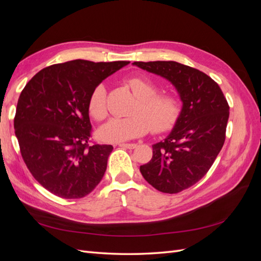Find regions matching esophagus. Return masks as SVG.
Here are the masks:
<instances>
[{
    "label": "esophagus",
    "instance_id": "34e87169",
    "mask_svg": "<svg viewBox=\"0 0 261 261\" xmlns=\"http://www.w3.org/2000/svg\"><path fill=\"white\" fill-rule=\"evenodd\" d=\"M136 144H118V147L121 148H127V149H134L136 148Z\"/></svg>",
    "mask_w": 261,
    "mask_h": 261
}]
</instances>
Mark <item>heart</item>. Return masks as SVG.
<instances>
[{"label": "heart", "mask_w": 261, "mask_h": 261, "mask_svg": "<svg viewBox=\"0 0 261 261\" xmlns=\"http://www.w3.org/2000/svg\"><path fill=\"white\" fill-rule=\"evenodd\" d=\"M137 98L127 117H112L99 130L102 140L107 143H123L145 135L151 129L154 134L171 129L178 121L181 103L173 90H159L151 78L133 76L125 81ZM88 111L91 117L102 121L108 114L107 88L98 84L90 92Z\"/></svg>", "instance_id": "1"}]
</instances>
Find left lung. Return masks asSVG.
I'll use <instances>...</instances> for the list:
<instances>
[{
  "label": "left lung",
  "instance_id": "left-lung-1",
  "mask_svg": "<svg viewBox=\"0 0 261 261\" xmlns=\"http://www.w3.org/2000/svg\"><path fill=\"white\" fill-rule=\"evenodd\" d=\"M175 86L183 109L174 128L152 146V158L140 165L148 183L159 192L177 194L200 180L225 140L230 107L219 85L207 74L174 61L134 62Z\"/></svg>",
  "mask_w": 261,
  "mask_h": 261
}]
</instances>
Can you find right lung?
<instances>
[{
	"label": "right lung",
	"instance_id": "right-lung-1",
	"mask_svg": "<svg viewBox=\"0 0 261 261\" xmlns=\"http://www.w3.org/2000/svg\"><path fill=\"white\" fill-rule=\"evenodd\" d=\"M127 61L74 60L38 72L22 89L14 118L20 153L39 184L55 196L90 194L107 170L111 145L91 143L90 92Z\"/></svg>",
	"mask_w": 261,
	"mask_h": 261
}]
</instances>
